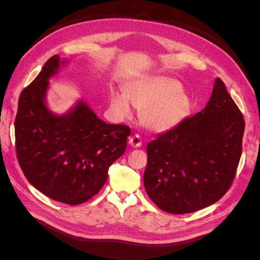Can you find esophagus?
Listing matches in <instances>:
<instances>
[{"label": "esophagus", "instance_id": "obj_1", "mask_svg": "<svg viewBox=\"0 0 260 260\" xmlns=\"http://www.w3.org/2000/svg\"><path fill=\"white\" fill-rule=\"evenodd\" d=\"M129 144L132 147H140L142 145V141H141V138L138 135H135L129 139Z\"/></svg>", "mask_w": 260, "mask_h": 260}]
</instances>
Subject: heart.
Listing matches in <instances>:
<instances>
[{
    "label": "heart",
    "instance_id": "b5f03b06",
    "mask_svg": "<svg viewBox=\"0 0 260 260\" xmlns=\"http://www.w3.org/2000/svg\"><path fill=\"white\" fill-rule=\"evenodd\" d=\"M109 106L118 120L130 119L133 106L141 112L140 120L144 128L161 133L175 129L185 119L192 102L175 78L148 76L130 83L128 94L113 92Z\"/></svg>",
    "mask_w": 260,
    "mask_h": 260
}]
</instances>
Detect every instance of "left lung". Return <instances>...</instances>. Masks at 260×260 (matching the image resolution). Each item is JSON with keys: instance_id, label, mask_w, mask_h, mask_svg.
Returning a JSON list of instances; mask_svg holds the SVG:
<instances>
[{"instance_id": "1", "label": "left lung", "mask_w": 260, "mask_h": 260, "mask_svg": "<svg viewBox=\"0 0 260 260\" xmlns=\"http://www.w3.org/2000/svg\"><path fill=\"white\" fill-rule=\"evenodd\" d=\"M245 128L239 107L216 78L202 112L147 144L144 186L161 210L181 215L219 201L229 190Z\"/></svg>"}]
</instances>
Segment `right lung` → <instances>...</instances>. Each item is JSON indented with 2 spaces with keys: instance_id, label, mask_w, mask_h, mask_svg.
Segmentation results:
<instances>
[{
  "instance_id": "1",
  "label": "right lung",
  "mask_w": 260,
  "mask_h": 260,
  "mask_svg": "<svg viewBox=\"0 0 260 260\" xmlns=\"http://www.w3.org/2000/svg\"><path fill=\"white\" fill-rule=\"evenodd\" d=\"M67 61L54 55L22 90L15 139L18 162L29 182L54 201L79 205L105 184L108 168L125 151L130 129L100 119L83 99L65 114L51 111L49 80Z\"/></svg>"
}]
</instances>
